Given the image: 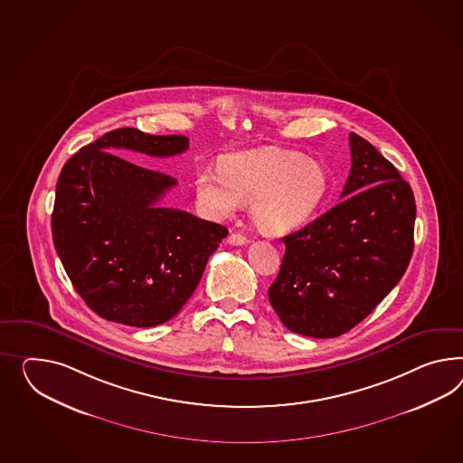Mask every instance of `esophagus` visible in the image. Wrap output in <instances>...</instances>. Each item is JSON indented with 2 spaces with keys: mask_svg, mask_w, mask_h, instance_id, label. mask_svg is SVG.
Segmentation results:
<instances>
[{
  "mask_svg": "<svg viewBox=\"0 0 463 463\" xmlns=\"http://www.w3.org/2000/svg\"><path fill=\"white\" fill-rule=\"evenodd\" d=\"M228 243L233 245V247L247 245V243H249V238L245 237V235H241V233H232V235L228 237Z\"/></svg>",
  "mask_w": 463,
  "mask_h": 463,
  "instance_id": "esophagus-1",
  "label": "esophagus"
}]
</instances>
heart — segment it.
Wrapping results in <instances>:
<instances>
[{
	"label": "heart",
	"mask_w": 463,
	"mask_h": 463,
	"mask_svg": "<svg viewBox=\"0 0 463 463\" xmlns=\"http://www.w3.org/2000/svg\"><path fill=\"white\" fill-rule=\"evenodd\" d=\"M329 178L317 161L277 147L226 156L222 169L202 167L194 176L198 204L213 218H228L251 204V220L267 237L296 233L329 194Z\"/></svg>",
	"instance_id": "1"
}]
</instances>
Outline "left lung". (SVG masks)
<instances>
[{
    "mask_svg": "<svg viewBox=\"0 0 463 463\" xmlns=\"http://www.w3.org/2000/svg\"><path fill=\"white\" fill-rule=\"evenodd\" d=\"M349 146L343 202L282 238L280 272L269 288L285 327L308 337H337L366 319L402 280L415 245L410 184L356 132Z\"/></svg>",
    "mask_w": 463,
    "mask_h": 463,
    "instance_id": "left-lung-1",
    "label": "left lung"
}]
</instances>
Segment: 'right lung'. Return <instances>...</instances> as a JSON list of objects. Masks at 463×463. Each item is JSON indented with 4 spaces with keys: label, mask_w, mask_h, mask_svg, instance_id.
<instances>
[{
    "label": "right lung",
    "mask_w": 463,
    "mask_h": 463,
    "mask_svg": "<svg viewBox=\"0 0 463 463\" xmlns=\"http://www.w3.org/2000/svg\"><path fill=\"white\" fill-rule=\"evenodd\" d=\"M186 136L122 128L82 147L61 167L52 213L60 261L102 319L153 327L173 319L202 280L225 226L157 202L176 179L116 155H181Z\"/></svg>",
    "instance_id": "right-lung-1"
}]
</instances>
